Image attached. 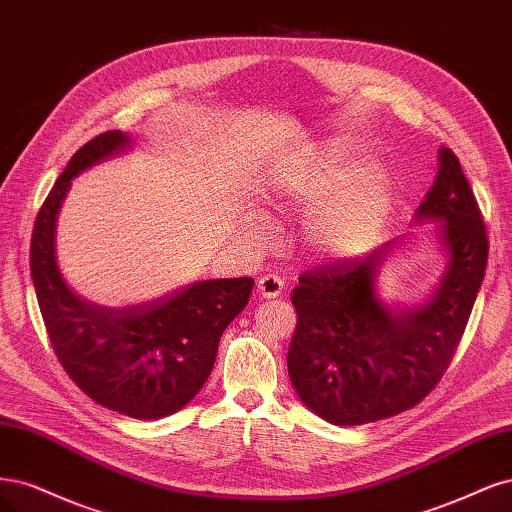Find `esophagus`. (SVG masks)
<instances>
[{
    "label": "esophagus",
    "mask_w": 512,
    "mask_h": 512,
    "mask_svg": "<svg viewBox=\"0 0 512 512\" xmlns=\"http://www.w3.org/2000/svg\"><path fill=\"white\" fill-rule=\"evenodd\" d=\"M257 289L263 298H278V295L285 289V278L278 274H263L257 280Z\"/></svg>",
    "instance_id": "1"
}]
</instances>
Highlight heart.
Returning <instances> with one entry per match:
<instances>
[{"mask_svg": "<svg viewBox=\"0 0 512 512\" xmlns=\"http://www.w3.org/2000/svg\"><path fill=\"white\" fill-rule=\"evenodd\" d=\"M283 195L302 206L323 202L310 214L306 238L321 255L344 259L370 251L381 240L393 183L385 170L372 168L366 155L334 146L310 168L283 178Z\"/></svg>", "mask_w": 512, "mask_h": 512, "instance_id": "heart-1", "label": "heart"}]
</instances>
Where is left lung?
I'll return each instance as SVG.
<instances>
[{
    "label": "left lung",
    "instance_id": "obj_1",
    "mask_svg": "<svg viewBox=\"0 0 512 512\" xmlns=\"http://www.w3.org/2000/svg\"><path fill=\"white\" fill-rule=\"evenodd\" d=\"M440 219L449 266L434 300L391 312L374 276L391 242L368 257L334 259L300 276L291 302L298 325L287 353L302 402L334 425L381 421L417 406L451 366L481 289L489 240L466 174L451 148L417 210Z\"/></svg>",
    "mask_w": 512,
    "mask_h": 512
}]
</instances>
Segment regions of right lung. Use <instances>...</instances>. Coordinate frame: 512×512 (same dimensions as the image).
Returning <instances> with one entry per match:
<instances>
[{
  "mask_svg": "<svg viewBox=\"0 0 512 512\" xmlns=\"http://www.w3.org/2000/svg\"><path fill=\"white\" fill-rule=\"evenodd\" d=\"M127 142L121 131H106L74 153L36 217L29 266L48 338L72 381L121 415L159 419L204 387L225 327L249 304L253 278L202 280L127 308L89 304L63 283L55 261L63 197L78 172Z\"/></svg>",
  "mask_w": 512,
  "mask_h": 512,
  "instance_id": "obj_1",
  "label": "right lung"
}]
</instances>
